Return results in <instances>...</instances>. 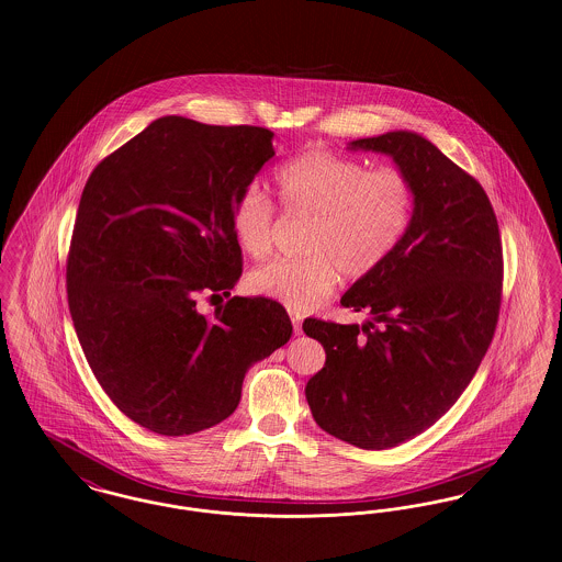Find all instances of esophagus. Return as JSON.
Returning a JSON list of instances; mask_svg holds the SVG:
<instances>
[{"mask_svg":"<svg viewBox=\"0 0 562 562\" xmlns=\"http://www.w3.org/2000/svg\"><path fill=\"white\" fill-rule=\"evenodd\" d=\"M290 317H292V324H294L295 334H300V331H302V317H300L297 313H294V311L290 313Z\"/></svg>","mask_w":562,"mask_h":562,"instance_id":"34e87169","label":"esophagus"}]
</instances>
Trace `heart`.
<instances>
[{
  "label": "heart",
  "mask_w": 562,
  "mask_h": 562,
  "mask_svg": "<svg viewBox=\"0 0 562 562\" xmlns=\"http://www.w3.org/2000/svg\"><path fill=\"white\" fill-rule=\"evenodd\" d=\"M283 209L311 217L304 258L274 260L247 277L256 295L306 313L336 288L340 272L363 279L395 254L414 217L413 181L393 167L368 171L359 160L308 149L274 173ZM238 247L265 258L272 247V205L258 186L245 188L231 211Z\"/></svg>",
  "instance_id": "b5f03b06"
}]
</instances>
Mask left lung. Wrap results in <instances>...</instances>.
<instances>
[{"instance_id":"left-lung-1","label":"left lung","mask_w":562,"mask_h":562,"mask_svg":"<svg viewBox=\"0 0 562 562\" xmlns=\"http://www.w3.org/2000/svg\"><path fill=\"white\" fill-rule=\"evenodd\" d=\"M347 149L381 151L408 176L413 224L340 297L370 313L366 324H302L325 349L304 393L329 436L384 450L429 429L472 381L499 317L502 238L482 186L423 135L389 131Z\"/></svg>"}]
</instances>
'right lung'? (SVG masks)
I'll return each instance as SVG.
<instances>
[{"label":"right lung","mask_w":562,"mask_h":562,"mask_svg":"<svg viewBox=\"0 0 562 562\" xmlns=\"http://www.w3.org/2000/svg\"><path fill=\"white\" fill-rule=\"evenodd\" d=\"M262 126L154 120L97 165L67 260L69 313L94 379L160 436H190L237 411L247 370L292 336L285 308L233 295L205 317L199 294L231 295L238 194L272 156ZM211 295V297H213Z\"/></svg>","instance_id":"add662e5"}]
</instances>
